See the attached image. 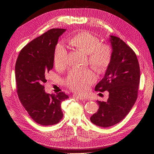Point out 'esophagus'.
<instances>
[{"mask_svg": "<svg viewBox=\"0 0 154 154\" xmlns=\"http://www.w3.org/2000/svg\"><path fill=\"white\" fill-rule=\"evenodd\" d=\"M73 97L74 99H76V100H82V101H83L85 99L83 98V97H81V96H77V95H74L73 96Z\"/></svg>", "mask_w": 154, "mask_h": 154, "instance_id": "esophagus-1", "label": "esophagus"}]
</instances>
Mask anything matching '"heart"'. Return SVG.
Wrapping results in <instances>:
<instances>
[{"mask_svg":"<svg viewBox=\"0 0 154 154\" xmlns=\"http://www.w3.org/2000/svg\"><path fill=\"white\" fill-rule=\"evenodd\" d=\"M74 48L88 54V62L92 67L99 73H104L112 58V49L109 44L101 43V40L88 31H82L74 35L68 40ZM54 62L58 69H63L69 63L66 49L57 44L54 53ZM96 81V76L90 69H72L69 72L66 83L72 91L85 94L90 85Z\"/></svg>","mask_w":154,"mask_h":154,"instance_id":"heart-1","label":"heart"}]
</instances>
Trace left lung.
Returning <instances> with one entry per match:
<instances>
[{
  "instance_id": "1",
  "label": "left lung",
  "mask_w": 154,
  "mask_h": 154,
  "mask_svg": "<svg viewBox=\"0 0 154 154\" xmlns=\"http://www.w3.org/2000/svg\"><path fill=\"white\" fill-rule=\"evenodd\" d=\"M112 58L96 91H107L106 101H96L97 112L90 119L101 127H109L122 121L132 108L137 97L140 68L134 51L117 36H110Z\"/></svg>"
}]
</instances>
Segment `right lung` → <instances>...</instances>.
Segmentation results:
<instances>
[{"instance_id":"right-lung-1","label":"right lung","mask_w":154,"mask_h":154,"mask_svg":"<svg viewBox=\"0 0 154 154\" xmlns=\"http://www.w3.org/2000/svg\"><path fill=\"white\" fill-rule=\"evenodd\" d=\"M66 29H51L32 40L18 54L15 64L17 94L30 117L44 126L57 124L63 118L61 103L67 99L63 92L47 94V74L53 67L59 37Z\"/></svg>"}]
</instances>
